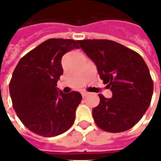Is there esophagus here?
Listing matches in <instances>:
<instances>
[{
  "label": "esophagus",
  "mask_w": 161,
  "mask_h": 161,
  "mask_svg": "<svg viewBox=\"0 0 161 161\" xmlns=\"http://www.w3.org/2000/svg\"><path fill=\"white\" fill-rule=\"evenodd\" d=\"M81 94H82V96H83V97H86V96H88V93H87V92H85V91H83Z\"/></svg>",
  "instance_id": "esophagus-1"
}]
</instances>
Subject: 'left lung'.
I'll return each mask as SVG.
<instances>
[{"instance_id": "left-lung-1", "label": "left lung", "mask_w": 161, "mask_h": 161, "mask_svg": "<svg viewBox=\"0 0 161 161\" xmlns=\"http://www.w3.org/2000/svg\"><path fill=\"white\" fill-rule=\"evenodd\" d=\"M78 43L112 92L110 98L98 95L99 104L92 110L96 124L110 133L129 130L151 102L153 81L147 64L137 52L112 40L84 39Z\"/></svg>"}]
</instances>
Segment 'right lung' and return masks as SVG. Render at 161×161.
Instances as JSON below:
<instances>
[{"mask_svg": "<svg viewBox=\"0 0 161 161\" xmlns=\"http://www.w3.org/2000/svg\"><path fill=\"white\" fill-rule=\"evenodd\" d=\"M78 40L50 38L29 51L15 67L9 89L13 107L31 132L52 137L66 132L75 122L82 96L77 91H59L62 58L79 49Z\"/></svg>", "mask_w": 161, "mask_h": 161, "instance_id": "1", "label": "right lung"}]
</instances>
